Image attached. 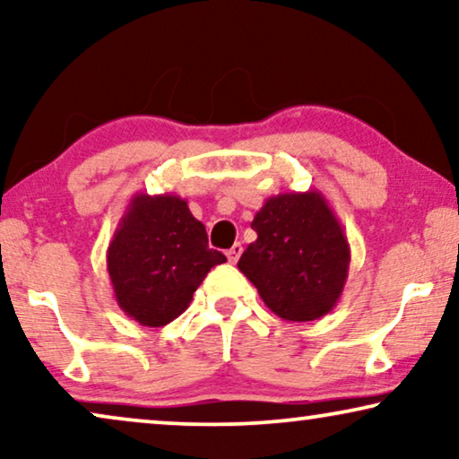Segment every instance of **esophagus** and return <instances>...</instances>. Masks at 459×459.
I'll return each instance as SVG.
<instances>
[{
	"instance_id": "1",
	"label": "esophagus",
	"mask_w": 459,
	"mask_h": 459,
	"mask_svg": "<svg viewBox=\"0 0 459 459\" xmlns=\"http://www.w3.org/2000/svg\"><path fill=\"white\" fill-rule=\"evenodd\" d=\"M225 255H228V261L230 263H238V259H240V255H242V244L236 242L234 247H231Z\"/></svg>"
}]
</instances>
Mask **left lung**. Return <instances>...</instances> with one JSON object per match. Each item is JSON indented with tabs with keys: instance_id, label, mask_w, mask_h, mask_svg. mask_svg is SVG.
<instances>
[{
	"instance_id": "left-lung-1",
	"label": "left lung",
	"mask_w": 459,
	"mask_h": 459,
	"mask_svg": "<svg viewBox=\"0 0 459 459\" xmlns=\"http://www.w3.org/2000/svg\"><path fill=\"white\" fill-rule=\"evenodd\" d=\"M250 228L256 240L242 253L238 269L275 316L313 322L334 309L347 284L351 248L322 192L267 198Z\"/></svg>"
}]
</instances>
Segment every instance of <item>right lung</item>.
Returning a JSON list of instances; mask_svg holds the SVG:
<instances>
[{
  "label": "right lung",
  "instance_id": "1",
  "mask_svg": "<svg viewBox=\"0 0 459 459\" xmlns=\"http://www.w3.org/2000/svg\"><path fill=\"white\" fill-rule=\"evenodd\" d=\"M225 261L175 194H135L106 253L117 305L148 328L179 317L211 267Z\"/></svg>",
  "mask_w": 459,
  "mask_h": 459
}]
</instances>
